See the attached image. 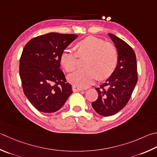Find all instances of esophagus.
I'll list each match as a JSON object with an SVG mask.
<instances>
[{"label":"esophagus","instance_id":"esophagus-1","mask_svg":"<svg viewBox=\"0 0 157 157\" xmlns=\"http://www.w3.org/2000/svg\"><path fill=\"white\" fill-rule=\"evenodd\" d=\"M72 88H73V92H79V91L82 90V88H79L78 86H73Z\"/></svg>","mask_w":157,"mask_h":157}]
</instances>
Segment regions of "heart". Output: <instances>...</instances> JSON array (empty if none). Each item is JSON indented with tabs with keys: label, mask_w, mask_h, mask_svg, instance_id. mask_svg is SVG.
I'll return each instance as SVG.
<instances>
[{
	"label": "heart",
	"mask_w": 157,
	"mask_h": 157,
	"mask_svg": "<svg viewBox=\"0 0 157 157\" xmlns=\"http://www.w3.org/2000/svg\"><path fill=\"white\" fill-rule=\"evenodd\" d=\"M77 53L65 49L60 56V63L67 72L75 70L78 56H86L84 69L68 75L73 86L86 88L98 78L105 79L112 75L118 64V53L112 44L95 36H88L75 44Z\"/></svg>",
	"instance_id": "obj_1"
}]
</instances>
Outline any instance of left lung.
<instances>
[{"label": "left lung", "mask_w": 157, "mask_h": 157, "mask_svg": "<svg viewBox=\"0 0 157 157\" xmlns=\"http://www.w3.org/2000/svg\"><path fill=\"white\" fill-rule=\"evenodd\" d=\"M118 53V64L100 87L97 88L99 96L92 103L93 109L99 115L111 116L118 113L129 101L137 82V67L132 48L123 40L108 33Z\"/></svg>", "instance_id": "8db88e82"}]
</instances>
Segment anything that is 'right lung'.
I'll list each match as a JSON object with an SVG mask.
<instances>
[{"label":"right lung","mask_w":157,"mask_h":157,"mask_svg":"<svg viewBox=\"0 0 157 157\" xmlns=\"http://www.w3.org/2000/svg\"><path fill=\"white\" fill-rule=\"evenodd\" d=\"M77 38L75 34L49 33L31 39L24 47L19 67L22 88L40 112H56L73 93L60 70V56Z\"/></svg>","instance_id":"right-lung-1"}]
</instances>
